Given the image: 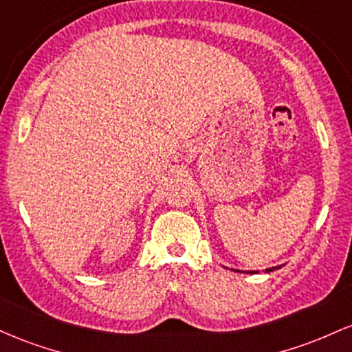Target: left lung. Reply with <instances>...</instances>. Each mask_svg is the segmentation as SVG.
<instances>
[{
  "mask_svg": "<svg viewBox=\"0 0 352 352\" xmlns=\"http://www.w3.org/2000/svg\"><path fill=\"white\" fill-rule=\"evenodd\" d=\"M278 267H281V266H278ZM278 267H267L266 272H270V271H274V270H278ZM232 271H234V270H232ZM236 271H238V270H236ZM238 272H243V271H238ZM251 272H252V271H251Z\"/></svg>",
  "mask_w": 352,
  "mask_h": 352,
  "instance_id": "obj_1",
  "label": "left lung"
}]
</instances>
